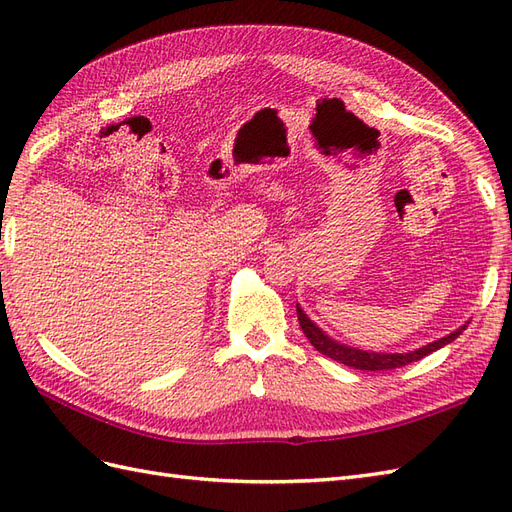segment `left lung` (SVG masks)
I'll use <instances>...</instances> for the list:
<instances>
[{"instance_id": "8db88e82", "label": "left lung", "mask_w": 512, "mask_h": 512, "mask_svg": "<svg viewBox=\"0 0 512 512\" xmlns=\"http://www.w3.org/2000/svg\"><path fill=\"white\" fill-rule=\"evenodd\" d=\"M297 316H299V324H301L305 337L309 339V342H312V346L318 352H322L324 356H329V359H333L337 363H344L348 367L363 369V371H384V369H395V367H404V365L414 363V361H421L423 356L431 354L433 350H438V348H442L446 344H451L453 339H457L461 335V331L466 329V324H463V327L457 329L455 333L446 335V337L438 339V342L427 344V346L418 348L414 352H406V354H380V352H365V350L348 348L344 344L333 342V339L329 335H324L316 327V324L303 314V309H299V307H297Z\"/></svg>"}]
</instances>
